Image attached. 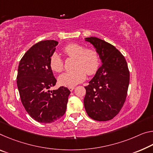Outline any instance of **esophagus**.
<instances>
[{
	"instance_id": "esophagus-1",
	"label": "esophagus",
	"mask_w": 153,
	"mask_h": 153,
	"mask_svg": "<svg viewBox=\"0 0 153 153\" xmlns=\"http://www.w3.org/2000/svg\"><path fill=\"white\" fill-rule=\"evenodd\" d=\"M74 88H75V87H69V90L71 92H72L73 91H74Z\"/></svg>"
}]
</instances>
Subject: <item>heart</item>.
Wrapping results in <instances>:
<instances>
[{
    "mask_svg": "<svg viewBox=\"0 0 153 153\" xmlns=\"http://www.w3.org/2000/svg\"><path fill=\"white\" fill-rule=\"evenodd\" d=\"M63 51L67 56L76 60L74 62L76 69L60 75L59 82L60 85L74 87L86 79V74L88 76H93L98 71L101 60L99 53L95 49H86L84 45L73 43L65 46ZM50 66L53 71L58 73L63 70L64 62L57 53H54L50 56Z\"/></svg>",
    "mask_w": 153,
    "mask_h": 153,
    "instance_id": "1",
    "label": "heart"
}]
</instances>
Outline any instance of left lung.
<instances>
[{
  "label": "left lung",
  "instance_id": "1",
  "mask_svg": "<svg viewBox=\"0 0 153 153\" xmlns=\"http://www.w3.org/2000/svg\"><path fill=\"white\" fill-rule=\"evenodd\" d=\"M86 42L97 51L102 65L85 86L84 108L93 120L107 121L118 114L124 105L129 84V71L123 55L114 46L91 37Z\"/></svg>",
  "mask_w": 153,
  "mask_h": 153
}]
</instances>
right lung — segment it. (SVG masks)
Listing matches in <instances>:
<instances>
[{
    "instance_id": "add662e5",
    "label": "right lung",
    "mask_w": 153,
    "mask_h": 153,
    "mask_svg": "<svg viewBox=\"0 0 153 153\" xmlns=\"http://www.w3.org/2000/svg\"><path fill=\"white\" fill-rule=\"evenodd\" d=\"M59 42L45 40L33 45L18 66L17 86L21 101L28 114L42 123L55 122L66 111L71 92L66 87L50 91L56 79L50 66V59Z\"/></svg>"
}]
</instances>
